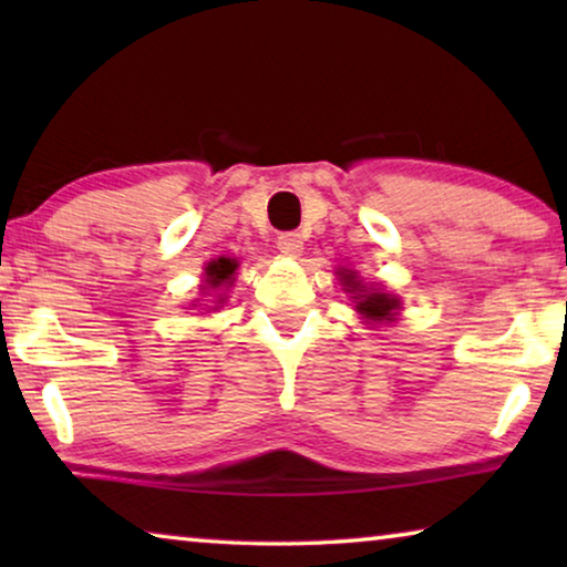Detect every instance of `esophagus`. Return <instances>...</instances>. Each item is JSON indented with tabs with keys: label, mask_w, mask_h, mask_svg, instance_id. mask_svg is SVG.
I'll return each instance as SVG.
<instances>
[{
	"label": "esophagus",
	"mask_w": 567,
	"mask_h": 567,
	"mask_svg": "<svg viewBox=\"0 0 567 567\" xmlns=\"http://www.w3.org/2000/svg\"><path fill=\"white\" fill-rule=\"evenodd\" d=\"M276 245L284 255H299L305 250V239H301L299 231H284V235H278Z\"/></svg>",
	"instance_id": "obj_1"
}]
</instances>
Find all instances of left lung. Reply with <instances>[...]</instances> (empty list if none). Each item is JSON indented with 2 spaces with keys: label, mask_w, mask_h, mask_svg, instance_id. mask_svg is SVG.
I'll use <instances>...</instances> for the list:
<instances>
[{
  "label": "left lung",
  "mask_w": 567,
  "mask_h": 567,
  "mask_svg": "<svg viewBox=\"0 0 567 567\" xmlns=\"http://www.w3.org/2000/svg\"><path fill=\"white\" fill-rule=\"evenodd\" d=\"M343 286H348L346 291H353L355 297L351 299H359L355 301V309H359L361 315L371 317V320H386L394 309H398L400 301L392 299L390 293H382V291H371L367 293V286H361V281H355L353 270H348V274H343Z\"/></svg>",
  "instance_id": "left-lung-1"
}]
</instances>
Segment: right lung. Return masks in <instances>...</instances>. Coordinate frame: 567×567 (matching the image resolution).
I'll list each match as a JSON object with an SVG mask.
<instances>
[{
	"label": "right lung",
	"instance_id": "1",
	"mask_svg": "<svg viewBox=\"0 0 567 567\" xmlns=\"http://www.w3.org/2000/svg\"><path fill=\"white\" fill-rule=\"evenodd\" d=\"M235 270H237V260H231V258H219V260L208 262V268H206L208 284H212L214 289H216V286L231 284V276H235Z\"/></svg>",
	"mask_w": 567,
	"mask_h": 567
}]
</instances>
